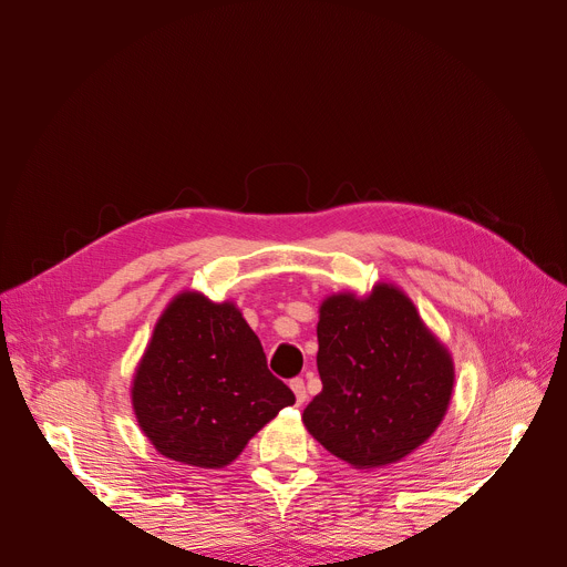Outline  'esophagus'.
Returning a JSON list of instances; mask_svg holds the SVG:
<instances>
[{"instance_id":"1","label":"esophagus","mask_w":567,"mask_h":567,"mask_svg":"<svg viewBox=\"0 0 567 567\" xmlns=\"http://www.w3.org/2000/svg\"><path fill=\"white\" fill-rule=\"evenodd\" d=\"M289 385H291V391H293V395H296V402L303 404V402H306V398H308L306 381H303L301 377H296V379H291V381H289Z\"/></svg>"}]
</instances>
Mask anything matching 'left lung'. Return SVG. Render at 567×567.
Returning a JSON list of instances; mask_svg holds the SVG:
<instances>
[{
	"label": "left lung",
	"instance_id": "obj_1",
	"mask_svg": "<svg viewBox=\"0 0 567 567\" xmlns=\"http://www.w3.org/2000/svg\"><path fill=\"white\" fill-rule=\"evenodd\" d=\"M323 389L303 411L336 457L372 468L402 460L436 430L453 393V361L406 296L379 285L370 299H326L317 323Z\"/></svg>",
	"mask_w": 567,
	"mask_h": 567
}]
</instances>
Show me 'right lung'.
I'll use <instances>...</instances> for the list:
<instances>
[{"label":"right lung","mask_w":567,"mask_h":567,"mask_svg":"<svg viewBox=\"0 0 567 567\" xmlns=\"http://www.w3.org/2000/svg\"><path fill=\"white\" fill-rule=\"evenodd\" d=\"M293 402L241 312L199 293L169 303L133 381L137 423L156 451L202 468L236 460Z\"/></svg>","instance_id":"add662e5"}]
</instances>
